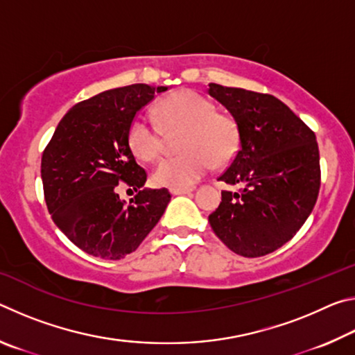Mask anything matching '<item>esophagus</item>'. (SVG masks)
<instances>
[{
    "instance_id": "34e87169",
    "label": "esophagus",
    "mask_w": 355,
    "mask_h": 355,
    "mask_svg": "<svg viewBox=\"0 0 355 355\" xmlns=\"http://www.w3.org/2000/svg\"><path fill=\"white\" fill-rule=\"evenodd\" d=\"M189 192H192V188H171L172 196H183V194H189Z\"/></svg>"
}]
</instances>
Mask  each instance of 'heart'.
<instances>
[{"mask_svg":"<svg viewBox=\"0 0 355 355\" xmlns=\"http://www.w3.org/2000/svg\"><path fill=\"white\" fill-rule=\"evenodd\" d=\"M164 128L184 127L180 141L183 153L166 156L156 164L153 182L167 188H191L213 169L232 158L238 147V128L225 114L214 112L209 100L192 91H180L156 107ZM131 152L142 161H152L163 148V135L146 116H137L130 125Z\"/></svg>","mask_w":355,"mask_h":355,"instance_id":"1","label":"heart"}]
</instances>
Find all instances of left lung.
I'll return each mask as SVG.
<instances>
[{
  "label": "left lung",
  "mask_w": 355,
  "mask_h": 355,
  "mask_svg": "<svg viewBox=\"0 0 355 355\" xmlns=\"http://www.w3.org/2000/svg\"><path fill=\"white\" fill-rule=\"evenodd\" d=\"M208 94L232 114L239 136L238 153L219 180L241 186L238 192L222 191L209 225L238 255L271 254L296 235L316 203V136L274 95L214 83Z\"/></svg>",
  "instance_id": "left-lung-1"
}]
</instances>
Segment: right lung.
Returning <instances> with one entry per match:
<instances>
[{
  "mask_svg": "<svg viewBox=\"0 0 355 355\" xmlns=\"http://www.w3.org/2000/svg\"><path fill=\"white\" fill-rule=\"evenodd\" d=\"M167 86L111 89L75 105L58 123L42 155V183L51 219L86 254L120 260L135 252L164 214L166 188H144L147 173L136 163L128 130L136 114ZM138 194L130 205L119 182Z\"/></svg>",
  "mask_w": 355,
  "mask_h": 355,
  "instance_id": "right-lung-1",
  "label": "right lung"
}]
</instances>
